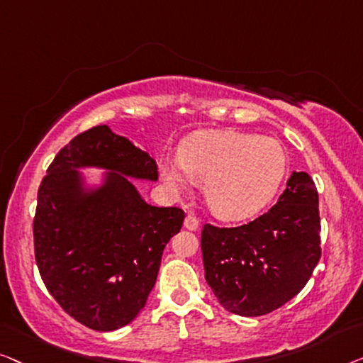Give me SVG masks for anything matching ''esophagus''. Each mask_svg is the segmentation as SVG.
Returning <instances> with one entry per match:
<instances>
[{
	"instance_id": "34e87169",
	"label": "esophagus",
	"mask_w": 363,
	"mask_h": 363,
	"mask_svg": "<svg viewBox=\"0 0 363 363\" xmlns=\"http://www.w3.org/2000/svg\"><path fill=\"white\" fill-rule=\"evenodd\" d=\"M199 225H201V223H199V220L194 216H187L186 220H184V227H186L187 230H197Z\"/></svg>"
}]
</instances>
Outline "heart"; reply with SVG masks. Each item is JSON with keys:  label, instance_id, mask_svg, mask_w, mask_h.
Here are the masks:
<instances>
[{"label": "heart", "instance_id": "1", "mask_svg": "<svg viewBox=\"0 0 363 363\" xmlns=\"http://www.w3.org/2000/svg\"><path fill=\"white\" fill-rule=\"evenodd\" d=\"M288 172V156L274 138L208 131L182 143L179 160L164 157L160 177L174 196L203 184L208 207L223 220H243L272 201Z\"/></svg>", "mask_w": 363, "mask_h": 363}]
</instances>
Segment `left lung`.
Listing matches in <instances>:
<instances>
[{
    "label": "left lung",
    "instance_id": "8db88e82",
    "mask_svg": "<svg viewBox=\"0 0 363 363\" xmlns=\"http://www.w3.org/2000/svg\"><path fill=\"white\" fill-rule=\"evenodd\" d=\"M319 196L306 172H293L267 213L247 225L206 223V279L227 311L257 318L281 308L309 281L320 258Z\"/></svg>",
    "mask_w": 363,
    "mask_h": 363
}]
</instances>
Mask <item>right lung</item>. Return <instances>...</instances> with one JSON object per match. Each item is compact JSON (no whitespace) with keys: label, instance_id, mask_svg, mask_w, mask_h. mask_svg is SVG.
I'll return each mask as SVG.
<instances>
[{"label":"right lung","instance_id":"obj_1","mask_svg":"<svg viewBox=\"0 0 363 363\" xmlns=\"http://www.w3.org/2000/svg\"><path fill=\"white\" fill-rule=\"evenodd\" d=\"M107 172L90 186L79 169ZM130 179L157 181L156 161L100 125L57 152L38 191L34 253L65 313L94 330H116L145 308L184 212L147 203Z\"/></svg>","mask_w":363,"mask_h":363}]
</instances>
